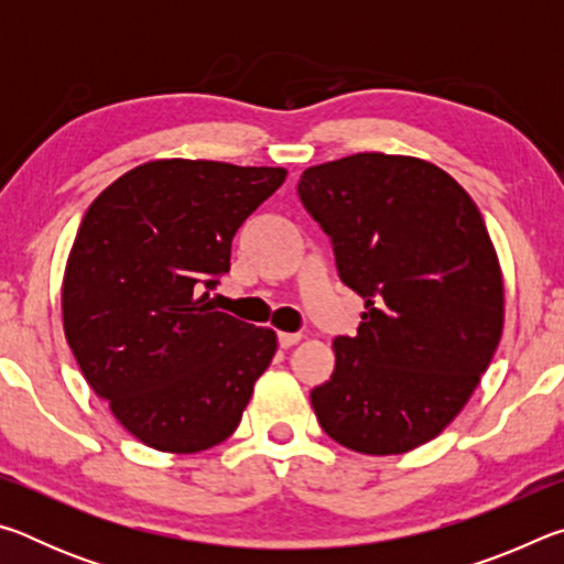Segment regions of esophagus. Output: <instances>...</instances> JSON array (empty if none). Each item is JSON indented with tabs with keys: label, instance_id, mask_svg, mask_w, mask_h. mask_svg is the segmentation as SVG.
I'll list each match as a JSON object with an SVG mask.
<instances>
[{
	"label": "esophagus",
	"instance_id": "obj_1",
	"mask_svg": "<svg viewBox=\"0 0 564 564\" xmlns=\"http://www.w3.org/2000/svg\"><path fill=\"white\" fill-rule=\"evenodd\" d=\"M301 340V333H279V343L281 348H291Z\"/></svg>",
	"mask_w": 564,
	"mask_h": 564
}]
</instances>
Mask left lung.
<instances>
[{
	"instance_id": "obj_1",
	"label": "left lung",
	"mask_w": 564,
	"mask_h": 564,
	"mask_svg": "<svg viewBox=\"0 0 564 564\" xmlns=\"http://www.w3.org/2000/svg\"><path fill=\"white\" fill-rule=\"evenodd\" d=\"M299 194L366 301L311 393L318 423L362 455L415 451L465 408L502 336V271L482 214L441 166L380 151L305 169Z\"/></svg>"
}]
</instances>
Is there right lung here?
<instances>
[{
	"label": "right lung",
	"mask_w": 564,
	"mask_h": 564,
	"mask_svg": "<svg viewBox=\"0 0 564 564\" xmlns=\"http://www.w3.org/2000/svg\"><path fill=\"white\" fill-rule=\"evenodd\" d=\"M289 171L156 159L94 198L66 259L64 336L94 393L137 441L191 455L224 443L279 348L216 311L231 241Z\"/></svg>",
	"instance_id": "1"
}]
</instances>
